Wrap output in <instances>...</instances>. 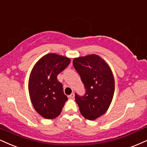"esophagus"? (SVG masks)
<instances>
[{"instance_id": "esophagus-1", "label": "esophagus", "mask_w": 147, "mask_h": 147, "mask_svg": "<svg viewBox=\"0 0 147 147\" xmlns=\"http://www.w3.org/2000/svg\"><path fill=\"white\" fill-rule=\"evenodd\" d=\"M74 97H75V95H74V93H71L70 95L68 96L69 99H74Z\"/></svg>"}]
</instances>
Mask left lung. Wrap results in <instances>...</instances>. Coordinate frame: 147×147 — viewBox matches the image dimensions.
Here are the masks:
<instances>
[{
    "label": "left lung",
    "instance_id": "left-lung-1",
    "mask_svg": "<svg viewBox=\"0 0 147 147\" xmlns=\"http://www.w3.org/2000/svg\"><path fill=\"white\" fill-rule=\"evenodd\" d=\"M73 65L80 76L86 93L75 94L81 115L90 121L103 115L108 110L115 93V80L110 67L96 54L76 58Z\"/></svg>",
    "mask_w": 147,
    "mask_h": 147
}]
</instances>
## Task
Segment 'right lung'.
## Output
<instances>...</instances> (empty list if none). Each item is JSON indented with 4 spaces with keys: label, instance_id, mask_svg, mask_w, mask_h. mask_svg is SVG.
Here are the masks:
<instances>
[{
    "label": "right lung",
    "instance_id": "1",
    "mask_svg": "<svg viewBox=\"0 0 147 147\" xmlns=\"http://www.w3.org/2000/svg\"><path fill=\"white\" fill-rule=\"evenodd\" d=\"M67 57L57 54L43 56L34 65L28 80L32 104L37 113L47 119L61 114L67 97L57 76L70 63Z\"/></svg>",
    "mask_w": 147,
    "mask_h": 147
}]
</instances>
